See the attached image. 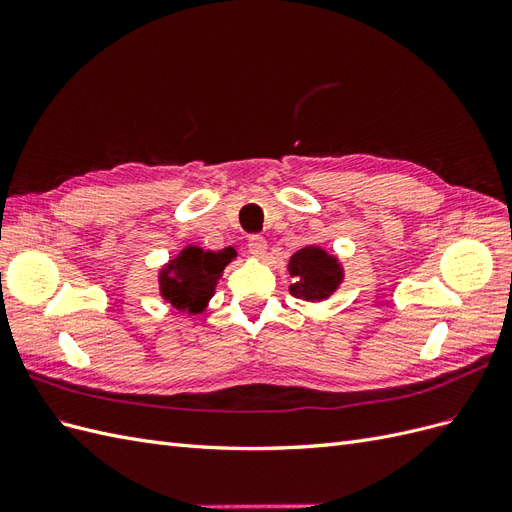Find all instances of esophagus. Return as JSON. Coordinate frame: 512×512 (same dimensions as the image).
<instances>
[{
	"mask_svg": "<svg viewBox=\"0 0 512 512\" xmlns=\"http://www.w3.org/2000/svg\"><path fill=\"white\" fill-rule=\"evenodd\" d=\"M247 247H250V254L256 258H262L267 252V239L262 235H252L247 239Z\"/></svg>",
	"mask_w": 512,
	"mask_h": 512,
	"instance_id": "34e87169",
	"label": "esophagus"
}]
</instances>
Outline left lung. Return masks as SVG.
<instances>
[{
    "mask_svg": "<svg viewBox=\"0 0 512 512\" xmlns=\"http://www.w3.org/2000/svg\"><path fill=\"white\" fill-rule=\"evenodd\" d=\"M290 275L297 284L290 286L292 297L305 301H322L342 282V269L337 260L320 247H305L290 258Z\"/></svg>",
    "mask_w": 512,
    "mask_h": 512,
    "instance_id": "1",
    "label": "left lung"
}]
</instances>
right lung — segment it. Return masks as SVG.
I'll use <instances>...</instances> for the list:
<instances>
[{
    "label": "right lung",
    "mask_w": 512,
    "mask_h": 512,
    "mask_svg": "<svg viewBox=\"0 0 512 512\" xmlns=\"http://www.w3.org/2000/svg\"><path fill=\"white\" fill-rule=\"evenodd\" d=\"M232 256H235L232 247H226L222 252H205L200 247H188L162 271V297L177 309H188L194 314L203 312L205 303L211 299L215 282L220 280Z\"/></svg>",
    "instance_id": "1"
}]
</instances>
